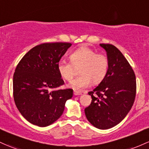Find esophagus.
Here are the masks:
<instances>
[{
	"mask_svg": "<svg viewBox=\"0 0 149 149\" xmlns=\"http://www.w3.org/2000/svg\"><path fill=\"white\" fill-rule=\"evenodd\" d=\"M73 94H74V95H81L82 93L81 92H78V91H74V92H73Z\"/></svg>",
	"mask_w": 149,
	"mask_h": 149,
	"instance_id": "1",
	"label": "esophagus"
}]
</instances>
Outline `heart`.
I'll list each match as a JSON object with an SVG mask.
<instances>
[{"label": "heart", "mask_w": 149, "mask_h": 149, "mask_svg": "<svg viewBox=\"0 0 149 149\" xmlns=\"http://www.w3.org/2000/svg\"><path fill=\"white\" fill-rule=\"evenodd\" d=\"M70 62L61 59L58 62L57 68L60 76L66 81H71L79 68V77L72 80L69 86L74 90H81L93 84L100 83L107 74L109 67L108 58L88 47H79L70 55Z\"/></svg>", "instance_id": "obj_1"}]
</instances>
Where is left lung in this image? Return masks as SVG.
<instances>
[{
	"mask_svg": "<svg viewBox=\"0 0 149 149\" xmlns=\"http://www.w3.org/2000/svg\"><path fill=\"white\" fill-rule=\"evenodd\" d=\"M107 52L109 67L104 79L93 91L91 104L85 109L86 118L100 130L118 125L129 113L136 97V83L132 66L118 49L100 44Z\"/></svg>",
	"mask_w": 149,
	"mask_h": 149,
	"instance_id": "obj_1",
	"label": "left lung"
}]
</instances>
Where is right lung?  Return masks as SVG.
Masks as SVG:
<instances>
[{"instance_id": "obj_1", "label": "right lung", "mask_w": 149, "mask_h": 149, "mask_svg": "<svg viewBox=\"0 0 149 149\" xmlns=\"http://www.w3.org/2000/svg\"><path fill=\"white\" fill-rule=\"evenodd\" d=\"M71 46L67 42L44 43L30 49L13 75V97L19 112L32 125L47 127L59 118L73 90H58L64 83L58 62Z\"/></svg>"}]
</instances>
